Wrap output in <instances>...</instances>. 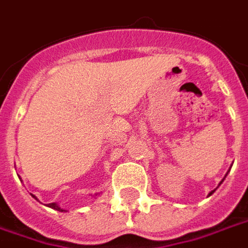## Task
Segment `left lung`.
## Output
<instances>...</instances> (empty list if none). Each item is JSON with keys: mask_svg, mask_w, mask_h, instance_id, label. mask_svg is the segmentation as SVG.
<instances>
[{"mask_svg": "<svg viewBox=\"0 0 248 248\" xmlns=\"http://www.w3.org/2000/svg\"><path fill=\"white\" fill-rule=\"evenodd\" d=\"M222 182H223V179H222ZM222 182H220V183H222ZM220 183H219V185H220ZM214 191H215V190H213V191L210 192V194H208V195H211V194H213V192H214Z\"/></svg>", "mask_w": 248, "mask_h": 248, "instance_id": "8db88e82", "label": "left lung"}]
</instances>
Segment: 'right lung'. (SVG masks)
<instances>
[{
    "label": "right lung",
    "mask_w": 248,
    "mask_h": 248,
    "mask_svg": "<svg viewBox=\"0 0 248 248\" xmlns=\"http://www.w3.org/2000/svg\"><path fill=\"white\" fill-rule=\"evenodd\" d=\"M31 197L35 198L34 195H31ZM35 199H37V198H35ZM37 201H38V199H37ZM47 207L54 208V210H57V211H61V213H63V211H66V210H63V208L60 207V206H58V204H57V203H49V204H47Z\"/></svg>",
    "instance_id": "right-lung-1"
}]
</instances>
